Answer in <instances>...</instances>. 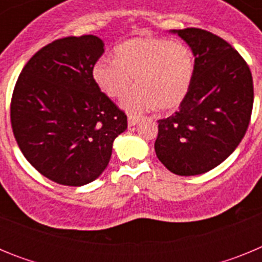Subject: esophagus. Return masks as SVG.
<instances>
[{"label": "esophagus", "instance_id": "obj_1", "mask_svg": "<svg viewBox=\"0 0 262 262\" xmlns=\"http://www.w3.org/2000/svg\"><path fill=\"white\" fill-rule=\"evenodd\" d=\"M139 122L138 117H134V115H128V127H134Z\"/></svg>", "mask_w": 262, "mask_h": 262}]
</instances>
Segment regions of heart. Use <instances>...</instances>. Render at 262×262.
<instances>
[{"label":"heart","mask_w":262,"mask_h":262,"mask_svg":"<svg viewBox=\"0 0 262 262\" xmlns=\"http://www.w3.org/2000/svg\"><path fill=\"white\" fill-rule=\"evenodd\" d=\"M194 75L195 56L190 48L154 36L120 43L115 48V59L102 57L92 71L97 86L111 98L123 96L136 77L137 86L120 101L128 114L178 107L190 92Z\"/></svg>","instance_id":"obj_1"}]
</instances>
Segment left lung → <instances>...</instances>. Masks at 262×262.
Segmentation results:
<instances>
[{
  "mask_svg": "<svg viewBox=\"0 0 262 262\" xmlns=\"http://www.w3.org/2000/svg\"><path fill=\"white\" fill-rule=\"evenodd\" d=\"M191 48L195 75L172 117L159 120L157 159L178 176L209 172L244 138L253 107V80L240 53L212 32L170 30Z\"/></svg>",
  "mask_w": 262,
  "mask_h": 262,
  "instance_id": "1",
  "label": "left lung"
}]
</instances>
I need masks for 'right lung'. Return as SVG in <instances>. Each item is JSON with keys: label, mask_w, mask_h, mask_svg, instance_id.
<instances>
[{"label": "right lung", "mask_w": 262, "mask_h": 262, "mask_svg": "<svg viewBox=\"0 0 262 262\" xmlns=\"http://www.w3.org/2000/svg\"><path fill=\"white\" fill-rule=\"evenodd\" d=\"M103 52L98 36L57 39L29 60L14 88L10 119L18 147L56 184L82 186L98 178L127 128L126 114L92 76Z\"/></svg>", "instance_id": "right-lung-1"}]
</instances>
